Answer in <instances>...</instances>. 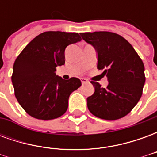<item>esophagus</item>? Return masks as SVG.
I'll list each match as a JSON object with an SVG mask.
<instances>
[{
    "instance_id": "esophagus-1",
    "label": "esophagus",
    "mask_w": 157,
    "mask_h": 157,
    "mask_svg": "<svg viewBox=\"0 0 157 157\" xmlns=\"http://www.w3.org/2000/svg\"><path fill=\"white\" fill-rule=\"evenodd\" d=\"M81 81H82V84H86V83H87V82H88V81H87L86 78H81Z\"/></svg>"
}]
</instances>
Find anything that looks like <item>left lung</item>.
I'll return each mask as SVG.
<instances>
[{"label": "left lung", "instance_id": "8db88e82", "mask_svg": "<svg viewBox=\"0 0 157 157\" xmlns=\"http://www.w3.org/2000/svg\"><path fill=\"white\" fill-rule=\"evenodd\" d=\"M98 53V69L104 70L109 85L92 83L95 92L87 98L92 114L106 120L127 115L140 99L145 85V66L135 48L122 36L111 32L81 33ZM102 73V74H103Z\"/></svg>", "mask_w": 157, "mask_h": 157}]
</instances>
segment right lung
I'll list each match as a JSON object with an SVG mask.
<instances>
[{
    "instance_id": "add662e5",
    "label": "right lung",
    "mask_w": 157,
    "mask_h": 157,
    "mask_svg": "<svg viewBox=\"0 0 157 157\" xmlns=\"http://www.w3.org/2000/svg\"><path fill=\"white\" fill-rule=\"evenodd\" d=\"M81 40L77 33H42L16 59L12 85L16 98L28 114L49 120L66 112L69 97L82 82L75 77L64 80L55 71L57 66L65 65V48Z\"/></svg>"
}]
</instances>
